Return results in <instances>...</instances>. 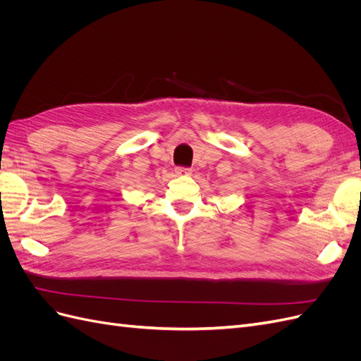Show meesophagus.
<instances>
[{
	"mask_svg": "<svg viewBox=\"0 0 361 361\" xmlns=\"http://www.w3.org/2000/svg\"><path fill=\"white\" fill-rule=\"evenodd\" d=\"M176 174H179V176H187V174H190L191 173V169L190 167H176Z\"/></svg>",
	"mask_w": 361,
	"mask_h": 361,
	"instance_id": "34e87169",
	"label": "esophagus"
}]
</instances>
